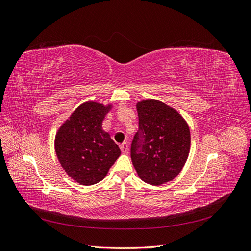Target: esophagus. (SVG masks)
<instances>
[{
    "label": "esophagus",
    "instance_id": "34e87169",
    "mask_svg": "<svg viewBox=\"0 0 251 251\" xmlns=\"http://www.w3.org/2000/svg\"><path fill=\"white\" fill-rule=\"evenodd\" d=\"M120 149H121V151H123V153H127V151H128V144L126 143V142H123L120 144Z\"/></svg>",
    "mask_w": 251,
    "mask_h": 251
}]
</instances>
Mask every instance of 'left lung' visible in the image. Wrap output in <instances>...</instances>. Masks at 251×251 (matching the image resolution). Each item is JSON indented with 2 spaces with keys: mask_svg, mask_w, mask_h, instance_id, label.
I'll list each match as a JSON object with an SVG mask.
<instances>
[{
  "mask_svg": "<svg viewBox=\"0 0 251 251\" xmlns=\"http://www.w3.org/2000/svg\"><path fill=\"white\" fill-rule=\"evenodd\" d=\"M139 127L131 144V158L142 181L166 183L181 172L189 154L191 133L180 114L165 103L147 100L137 103Z\"/></svg>",
  "mask_w": 251,
  "mask_h": 251,
  "instance_id": "8db88e82",
  "label": "left lung"
}]
</instances>
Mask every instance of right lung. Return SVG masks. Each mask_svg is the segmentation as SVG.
Segmentation results:
<instances>
[{
    "label": "right lung",
    "mask_w": 251,
    "mask_h": 251,
    "mask_svg": "<svg viewBox=\"0 0 251 251\" xmlns=\"http://www.w3.org/2000/svg\"><path fill=\"white\" fill-rule=\"evenodd\" d=\"M110 109L111 105L93 101L82 103L60 126L55 137L58 161L82 185L101 181L120 155L117 144L101 128Z\"/></svg>",
    "instance_id": "obj_1"
}]
</instances>
